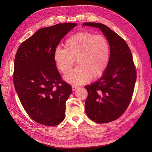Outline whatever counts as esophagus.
<instances>
[{
    "mask_svg": "<svg viewBox=\"0 0 152 152\" xmlns=\"http://www.w3.org/2000/svg\"><path fill=\"white\" fill-rule=\"evenodd\" d=\"M78 88L77 86H72V90H73V91H75L76 89H77Z\"/></svg>",
    "mask_w": 152,
    "mask_h": 152,
    "instance_id": "34e87169",
    "label": "esophagus"
}]
</instances>
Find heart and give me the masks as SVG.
Masks as SVG:
<instances>
[{"mask_svg": "<svg viewBox=\"0 0 152 152\" xmlns=\"http://www.w3.org/2000/svg\"><path fill=\"white\" fill-rule=\"evenodd\" d=\"M110 52V44L104 36L81 32L69 37L64 49L56 48L53 58L63 74L69 73L76 60L78 66L65 79L69 83L80 84L89 82L92 77L96 79L104 74L109 63Z\"/></svg>", "mask_w": 152, "mask_h": 152, "instance_id": "heart-1", "label": "heart"}]
</instances>
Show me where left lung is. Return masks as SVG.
Segmentation results:
<instances>
[{
  "label": "left lung",
  "mask_w": 152,
  "mask_h": 152,
  "mask_svg": "<svg viewBox=\"0 0 152 152\" xmlns=\"http://www.w3.org/2000/svg\"><path fill=\"white\" fill-rule=\"evenodd\" d=\"M99 28L110 47L109 63L99 80L87 86L88 95L86 113L93 121L102 124L116 120L129 105L134 93L137 72L129 47L124 40L103 24L84 23Z\"/></svg>",
  "instance_id": "obj_1"
}]
</instances>
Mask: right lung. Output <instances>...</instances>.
I'll list each match as a JSON object with an SVG mask.
<instances>
[{
    "label": "right lung",
    "instance_id": "right-lung-1",
    "mask_svg": "<svg viewBox=\"0 0 152 152\" xmlns=\"http://www.w3.org/2000/svg\"><path fill=\"white\" fill-rule=\"evenodd\" d=\"M76 26L65 23L40 29L21 43L16 53L15 89L27 114L39 124L53 126L65 119L72 88L62 79L53 53L63 37Z\"/></svg>",
    "mask_w": 152,
    "mask_h": 152
}]
</instances>
